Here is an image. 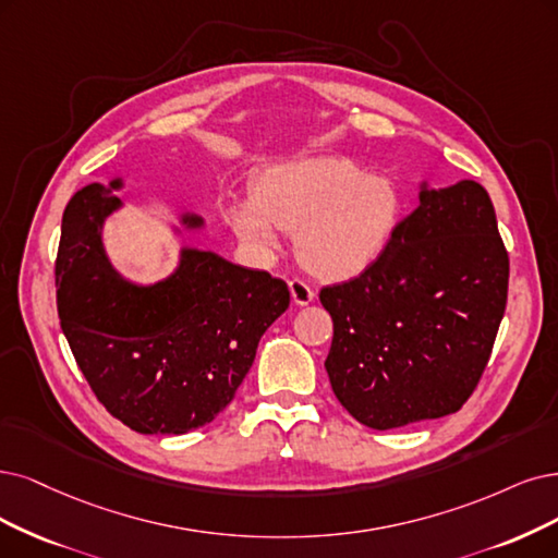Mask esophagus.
Returning a JSON list of instances; mask_svg holds the SVG:
<instances>
[{"mask_svg":"<svg viewBox=\"0 0 558 558\" xmlns=\"http://www.w3.org/2000/svg\"><path fill=\"white\" fill-rule=\"evenodd\" d=\"M290 294H292L294 305H307V303H313V299H315V292L299 278L290 280Z\"/></svg>","mask_w":558,"mask_h":558,"instance_id":"1","label":"esophagus"}]
</instances>
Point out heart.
<instances>
[{
    "instance_id": "obj_1",
    "label": "heart",
    "mask_w": 558,
    "mask_h": 558,
    "mask_svg": "<svg viewBox=\"0 0 558 558\" xmlns=\"http://www.w3.org/2000/svg\"><path fill=\"white\" fill-rule=\"evenodd\" d=\"M222 220L259 262L280 251V230H296L307 271L347 280L373 266L393 241L402 195L386 174L338 156L282 160L264 168L247 199L222 204Z\"/></svg>"
}]
</instances>
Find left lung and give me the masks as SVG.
<instances>
[{"label":"left lung","mask_w":558,"mask_h":558,"mask_svg":"<svg viewBox=\"0 0 558 558\" xmlns=\"http://www.w3.org/2000/svg\"><path fill=\"white\" fill-rule=\"evenodd\" d=\"M508 299V253L481 183L421 181L384 255L319 301L333 319L326 373L359 423L393 429L469 400Z\"/></svg>","instance_id":"1"}]
</instances>
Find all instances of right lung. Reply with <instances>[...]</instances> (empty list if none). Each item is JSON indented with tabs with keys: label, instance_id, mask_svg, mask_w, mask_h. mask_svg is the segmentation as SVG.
<instances>
[{
	"label": "right lung",
	"instance_id": "right-lung-1",
	"mask_svg": "<svg viewBox=\"0 0 558 558\" xmlns=\"http://www.w3.org/2000/svg\"><path fill=\"white\" fill-rule=\"evenodd\" d=\"M121 189V177L92 183L66 204L54 264L61 331L114 418L140 435H185L232 402L290 290L193 245L181 247L168 278H123L102 243L106 220L123 209ZM168 225L183 234L204 218L185 211Z\"/></svg>",
	"mask_w": 558,
	"mask_h": 558
}]
</instances>
